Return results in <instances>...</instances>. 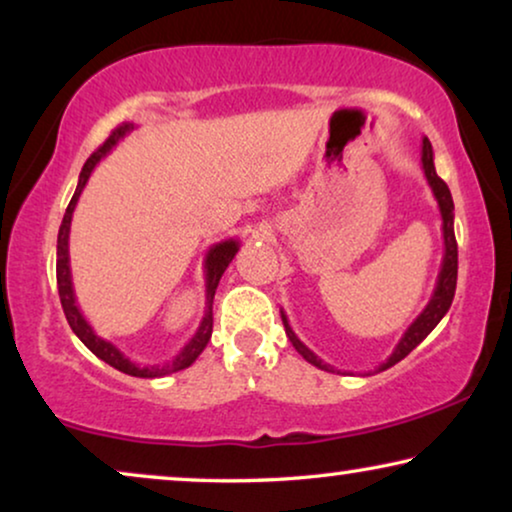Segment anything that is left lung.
<instances>
[{"instance_id": "left-lung-1", "label": "left lung", "mask_w": 512, "mask_h": 512, "mask_svg": "<svg viewBox=\"0 0 512 512\" xmlns=\"http://www.w3.org/2000/svg\"><path fill=\"white\" fill-rule=\"evenodd\" d=\"M422 170H424V177H426V181H429V186L433 191V198H436V202H438L440 219H443V242H445L443 263H440L436 289H433V293H431V300L426 303L424 310L419 312V317L408 326V331L403 333V338L398 340V345L394 347V352H391L389 359L382 361L380 366L375 368V373H382V370L396 366L398 361L405 359V356H408L412 349H415L419 342H422L426 335H429L433 328L440 324V319H443L447 310H450V305L454 300V289H457V237H454V202H452L450 188H447L445 181L436 174V165H433V149H431V142L426 137L422 139ZM282 321H284L286 335H289L291 345L296 347V352L303 356L307 363H312V366H317L321 370H328V373H335L333 366H328V363L321 361L310 347L300 342L298 335L293 333V328L289 324V319H286L284 310H282Z\"/></svg>"}]
</instances>
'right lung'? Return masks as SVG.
Instances as JSON below:
<instances>
[{"mask_svg": "<svg viewBox=\"0 0 512 512\" xmlns=\"http://www.w3.org/2000/svg\"><path fill=\"white\" fill-rule=\"evenodd\" d=\"M130 130H135V125H132V123H123L121 128H116L109 135L107 142H104L100 149H97L93 156L86 160V165H83V170L79 174V184H76V191L72 195V200H69L65 219H62V223H60L58 265H55V272H58L60 303H62V310H65V317L69 321V326H72L76 338H79L83 345H86L90 352L97 356V359H102L104 363H109L111 368L121 370V373L132 375V377H165V375L179 373V370L191 366V363L202 354V349L207 347L209 338H212V324H214L212 305H214L216 286H219L221 275L226 272L230 261L235 258L237 249H240V242H237V240H223V242H216V244H212V247H209L207 256H205V317H202L198 331H195L193 338L179 349V354L174 356L172 361L153 363V366H139V363L130 361L128 356H125L121 349L114 345V342L100 338V335L93 331V326L88 324L86 317H83V312L79 310V305H76L74 284H72V268H69V230H72V214L76 209V202H79L83 188H86L90 174H93V170H95V165L100 163V160L107 156V153L114 149V146L121 142V139L128 135Z\"/></svg>", "mask_w": 512, "mask_h": 512, "instance_id": "1", "label": "right lung"}]
</instances>
